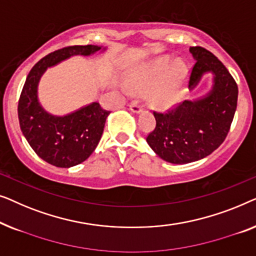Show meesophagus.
Wrapping results in <instances>:
<instances>
[{"mask_svg": "<svg viewBox=\"0 0 256 256\" xmlns=\"http://www.w3.org/2000/svg\"><path fill=\"white\" fill-rule=\"evenodd\" d=\"M142 109H144L142 104L139 103V102H132L131 104H130V110H131L132 112H134V114L142 112Z\"/></svg>", "mask_w": 256, "mask_h": 256, "instance_id": "1", "label": "esophagus"}]
</instances>
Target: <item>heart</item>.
I'll use <instances>...</instances> for the list:
<instances>
[{
  "label": "heart",
  "instance_id": "1",
  "mask_svg": "<svg viewBox=\"0 0 256 256\" xmlns=\"http://www.w3.org/2000/svg\"><path fill=\"white\" fill-rule=\"evenodd\" d=\"M186 78V66L182 61H175L161 58L146 67L138 68L130 74L128 84H124L123 89L130 88L142 90L153 87L148 92V100L158 109H168L181 98L183 86Z\"/></svg>",
  "mask_w": 256,
  "mask_h": 256
}]
</instances>
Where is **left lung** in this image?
Segmentation results:
<instances>
[{"label": "left lung", "instance_id": "left-lung-1", "mask_svg": "<svg viewBox=\"0 0 256 256\" xmlns=\"http://www.w3.org/2000/svg\"><path fill=\"white\" fill-rule=\"evenodd\" d=\"M195 64L188 86L196 87L202 75L212 72L214 88L203 98L184 100L166 112L154 111L156 125L146 136L150 148L170 164H189L210 156L224 142L238 102V86L220 60L206 48H189Z\"/></svg>", "mask_w": 256, "mask_h": 256}]
</instances>
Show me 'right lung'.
<instances>
[{
	"label": "right lung",
	"mask_w": 256,
	"mask_h": 256,
	"mask_svg": "<svg viewBox=\"0 0 256 256\" xmlns=\"http://www.w3.org/2000/svg\"><path fill=\"white\" fill-rule=\"evenodd\" d=\"M100 50L95 45H74L50 53L32 67L18 100L22 132L32 150L42 160L60 168L84 162L92 156L102 136L110 111L92 103L64 117L52 116L40 106L37 86L46 68L72 56H89Z\"/></svg>",
	"instance_id": "right-lung-1"
}]
</instances>
